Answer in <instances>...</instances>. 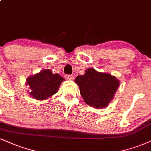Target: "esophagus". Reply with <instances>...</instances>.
Wrapping results in <instances>:
<instances>
[{
  "label": "esophagus",
  "mask_w": 151,
  "mask_h": 151,
  "mask_svg": "<svg viewBox=\"0 0 151 151\" xmlns=\"http://www.w3.org/2000/svg\"><path fill=\"white\" fill-rule=\"evenodd\" d=\"M65 78H66L67 79H68V80H73L74 79L73 75H70V74H68V75H65Z\"/></svg>",
  "instance_id": "34e87169"
}]
</instances>
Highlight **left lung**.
Segmentation results:
<instances>
[{"label":"left lung","mask_w":151,"mask_h":151,"mask_svg":"<svg viewBox=\"0 0 151 151\" xmlns=\"http://www.w3.org/2000/svg\"><path fill=\"white\" fill-rule=\"evenodd\" d=\"M74 82L87 105L95 108H104L114 99L119 86V80L110 74L88 68L83 75L76 77Z\"/></svg>","instance_id":"obj_1"}]
</instances>
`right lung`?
Wrapping results in <instances>:
<instances>
[{
    "label": "right lung",
    "instance_id": "right-lung-1",
    "mask_svg": "<svg viewBox=\"0 0 151 151\" xmlns=\"http://www.w3.org/2000/svg\"><path fill=\"white\" fill-rule=\"evenodd\" d=\"M65 79L58 74H52L50 70H42L39 73L29 76L26 80L29 94L39 101L48 99L58 92Z\"/></svg>",
    "mask_w": 151,
    "mask_h": 151
}]
</instances>
